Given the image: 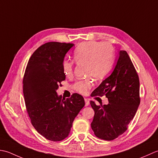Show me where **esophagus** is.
<instances>
[{"instance_id":"1","label":"esophagus","mask_w":158,"mask_h":158,"mask_svg":"<svg viewBox=\"0 0 158 158\" xmlns=\"http://www.w3.org/2000/svg\"><path fill=\"white\" fill-rule=\"evenodd\" d=\"M85 106H89V104H90V102H89V100L88 99H86V98H85Z\"/></svg>"}]
</instances>
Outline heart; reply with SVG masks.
Returning <instances> with one entry per match:
<instances>
[{"instance_id":"1","label":"heart","mask_w":158,"mask_h":158,"mask_svg":"<svg viewBox=\"0 0 158 158\" xmlns=\"http://www.w3.org/2000/svg\"><path fill=\"white\" fill-rule=\"evenodd\" d=\"M73 56L77 65H85V76L88 77L77 81L73 87L76 91L85 95L92 87V78L102 79L110 72L114 60V50L109 44L88 41L80 44L75 49ZM62 67L67 77L72 76V61L64 60Z\"/></svg>"}]
</instances>
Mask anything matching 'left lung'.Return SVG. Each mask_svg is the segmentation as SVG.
<instances>
[{
	"mask_svg": "<svg viewBox=\"0 0 158 158\" xmlns=\"http://www.w3.org/2000/svg\"><path fill=\"white\" fill-rule=\"evenodd\" d=\"M98 95H105L108 104L90 102L95 112L91 128L98 138L112 140L127 130L140 102L139 78L126 51H120L113 72L91 93Z\"/></svg>",
	"mask_w": 158,
	"mask_h": 158,
	"instance_id": "1",
	"label": "left lung"
}]
</instances>
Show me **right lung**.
Returning a JSON list of instances; mask_svg holds the SVG:
<instances>
[{
    "label": "right lung",
    "instance_id": "obj_1",
    "mask_svg": "<svg viewBox=\"0 0 158 158\" xmlns=\"http://www.w3.org/2000/svg\"><path fill=\"white\" fill-rule=\"evenodd\" d=\"M73 44L48 42L39 47L28 60L23 78V93L31 123L39 134L51 141L68 136L73 121L85 106L81 95L69 98L56 90L65 80L62 64Z\"/></svg>",
    "mask_w": 158,
    "mask_h": 158
}]
</instances>
